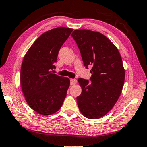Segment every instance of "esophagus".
<instances>
[{
  "mask_svg": "<svg viewBox=\"0 0 147 147\" xmlns=\"http://www.w3.org/2000/svg\"><path fill=\"white\" fill-rule=\"evenodd\" d=\"M76 83H77V80L76 79L70 80V84H71V85H75Z\"/></svg>",
  "mask_w": 147,
  "mask_h": 147,
  "instance_id": "esophagus-1",
  "label": "esophagus"
}]
</instances>
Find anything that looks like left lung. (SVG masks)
Instances as JSON below:
<instances>
[{
  "instance_id": "8db88e82",
  "label": "left lung",
  "mask_w": 147,
  "mask_h": 147,
  "mask_svg": "<svg viewBox=\"0 0 147 147\" xmlns=\"http://www.w3.org/2000/svg\"><path fill=\"white\" fill-rule=\"evenodd\" d=\"M81 53L84 65H92L90 82L79 78L82 93L77 97L81 113L88 119H98L115 105L125 80L122 59L114 44L98 32L76 30L71 35Z\"/></svg>"
}]
</instances>
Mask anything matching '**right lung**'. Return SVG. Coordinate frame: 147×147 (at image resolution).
Instances as JSON below:
<instances>
[{"mask_svg":"<svg viewBox=\"0 0 147 147\" xmlns=\"http://www.w3.org/2000/svg\"><path fill=\"white\" fill-rule=\"evenodd\" d=\"M71 28L58 27L45 32L32 44L23 59L22 90L27 103L42 115H53L61 107L70 85L68 78L53 73L58 53Z\"/></svg>","mask_w":147,"mask_h":147,"instance_id":"1","label":"right lung"}]
</instances>
